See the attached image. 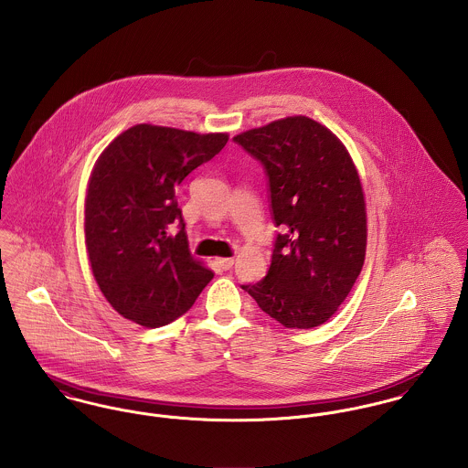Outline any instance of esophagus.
Segmentation results:
<instances>
[{
  "instance_id": "obj_1",
  "label": "esophagus",
  "mask_w": 468,
  "mask_h": 468,
  "mask_svg": "<svg viewBox=\"0 0 468 468\" xmlns=\"http://www.w3.org/2000/svg\"><path fill=\"white\" fill-rule=\"evenodd\" d=\"M216 263H218V267L229 270V268H232V265H234V258H219V260H216Z\"/></svg>"
}]
</instances>
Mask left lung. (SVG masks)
Here are the masks:
<instances>
[{
  "instance_id": "left-lung-1",
  "label": "left lung",
  "mask_w": 468,
  "mask_h": 468,
  "mask_svg": "<svg viewBox=\"0 0 468 468\" xmlns=\"http://www.w3.org/2000/svg\"><path fill=\"white\" fill-rule=\"evenodd\" d=\"M268 178L275 238L265 279L243 284L284 328L324 324L366 258V201L356 167L326 126L297 115L236 134Z\"/></svg>"
}]
</instances>
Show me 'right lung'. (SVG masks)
<instances>
[{"label":"right lung","instance_id":"obj_1","mask_svg":"<svg viewBox=\"0 0 468 468\" xmlns=\"http://www.w3.org/2000/svg\"><path fill=\"white\" fill-rule=\"evenodd\" d=\"M227 133L136 124L99 156L88 182L84 236L106 301L144 328L184 315L214 273L189 252L176 187L216 156ZM179 232L170 234V225Z\"/></svg>","mask_w":468,"mask_h":468}]
</instances>
